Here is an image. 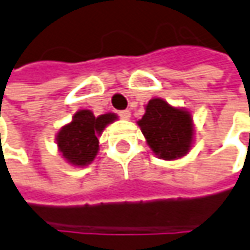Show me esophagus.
Masks as SVG:
<instances>
[{
	"mask_svg": "<svg viewBox=\"0 0 250 250\" xmlns=\"http://www.w3.org/2000/svg\"><path fill=\"white\" fill-rule=\"evenodd\" d=\"M119 116H120L123 120H128V119L131 117V113H130V110H122V112H119Z\"/></svg>",
	"mask_w": 250,
	"mask_h": 250,
	"instance_id": "esophagus-1",
	"label": "esophagus"
}]
</instances>
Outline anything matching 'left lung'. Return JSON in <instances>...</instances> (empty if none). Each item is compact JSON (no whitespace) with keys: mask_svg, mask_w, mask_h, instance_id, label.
Listing matches in <instances>:
<instances>
[{"mask_svg":"<svg viewBox=\"0 0 250 250\" xmlns=\"http://www.w3.org/2000/svg\"><path fill=\"white\" fill-rule=\"evenodd\" d=\"M146 146L159 159L176 161L188 155L194 144V125L188 109L172 106L161 98L146 104V113L137 122Z\"/></svg>","mask_w":250,"mask_h":250,"instance_id":"8db88e82","label":"left lung"}]
</instances>
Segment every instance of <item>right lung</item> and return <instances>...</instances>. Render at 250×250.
I'll return each mask as SVG.
<instances>
[{
  "label": "right lung",
  "mask_w": 250,
  "mask_h": 250,
  "mask_svg": "<svg viewBox=\"0 0 250 250\" xmlns=\"http://www.w3.org/2000/svg\"><path fill=\"white\" fill-rule=\"evenodd\" d=\"M117 119L116 113L95 116L88 109L78 110L70 123L62 125L56 134V144L61 157L72 167L83 168L89 165L99 152L98 137Z\"/></svg>",
  "instance_id": "right-lung-1"
}]
</instances>
